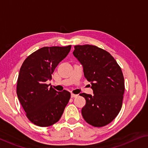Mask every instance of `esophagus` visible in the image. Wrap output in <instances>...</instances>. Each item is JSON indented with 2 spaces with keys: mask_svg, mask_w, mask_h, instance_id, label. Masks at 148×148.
<instances>
[{
  "mask_svg": "<svg viewBox=\"0 0 148 148\" xmlns=\"http://www.w3.org/2000/svg\"><path fill=\"white\" fill-rule=\"evenodd\" d=\"M77 96H78V95L74 94H71V98H75V97H77Z\"/></svg>",
  "mask_w": 148,
  "mask_h": 148,
  "instance_id": "obj_1",
  "label": "esophagus"
}]
</instances>
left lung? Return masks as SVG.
Masks as SVG:
<instances>
[{
    "instance_id": "obj_1",
    "label": "left lung",
    "mask_w": 148,
    "mask_h": 148,
    "mask_svg": "<svg viewBox=\"0 0 148 148\" xmlns=\"http://www.w3.org/2000/svg\"><path fill=\"white\" fill-rule=\"evenodd\" d=\"M73 53L84 67L85 77L91 82L94 95L82 93L86 105L82 109L84 120L101 127L116 118L123 104L124 77L114 57L96 46L77 45Z\"/></svg>"
}]
</instances>
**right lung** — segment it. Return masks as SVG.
<instances>
[{
  "label": "right lung",
  "mask_w": 148,
  "mask_h": 148,
  "mask_svg": "<svg viewBox=\"0 0 148 148\" xmlns=\"http://www.w3.org/2000/svg\"><path fill=\"white\" fill-rule=\"evenodd\" d=\"M71 46L43 47L28 56L20 68L17 94L34 125L46 127L58 122L71 98L66 90L56 92L46 84L58 63L67 56Z\"/></svg>",
  "instance_id": "1"
}]
</instances>
